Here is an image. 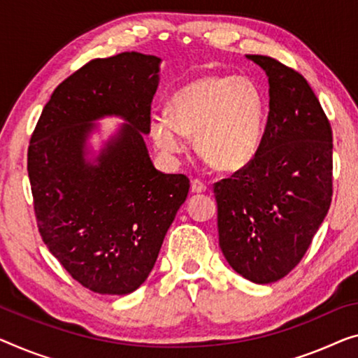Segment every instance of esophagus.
I'll return each mask as SVG.
<instances>
[{"label":"esophagus","mask_w":358,"mask_h":358,"mask_svg":"<svg viewBox=\"0 0 358 358\" xmlns=\"http://www.w3.org/2000/svg\"><path fill=\"white\" fill-rule=\"evenodd\" d=\"M191 191H193V193H206L207 185L201 180H193L191 181Z\"/></svg>","instance_id":"esophagus-1"}]
</instances>
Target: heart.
<instances>
[{"mask_svg":"<svg viewBox=\"0 0 358 358\" xmlns=\"http://www.w3.org/2000/svg\"><path fill=\"white\" fill-rule=\"evenodd\" d=\"M266 120L265 94L246 76L212 73L180 88L167 103V117H152L151 136L162 151H183V137L196 138V151L222 172L252 162Z\"/></svg>","mask_w":358,"mask_h":358,"instance_id":"b5f03b06","label":"heart"}]
</instances>
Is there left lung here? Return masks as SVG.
Listing matches in <instances>:
<instances>
[{
    "mask_svg": "<svg viewBox=\"0 0 358 358\" xmlns=\"http://www.w3.org/2000/svg\"><path fill=\"white\" fill-rule=\"evenodd\" d=\"M270 110L252 162L213 185L218 244L244 278L268 285L294 270L333 197V130L310 85L270 56Z\"/></svg>",
    "mask_w": 358,
    "mask_h": 358,
    "instance_id": "left-lung-1",
    "label": "left lung"
}]
</instances>
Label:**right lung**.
Masks as SVG:
<instances>
[{
  "instance_id": "1",
  "label": "right lung",
  "mask_w": 358,
  "mask_h": 358,
  "mask_svg": "<svg viewBox=\"0 0 358 358\" xmlns=\"http://www.w3.org/2000/svg\"><path fill=\"white\" fill-rule=\"evenodd\" d=\"M159 62L131 51L85 64L57 85L27 151L43 243L98 294H130L145 282L189 191L186 175L154 169L143 140ZM110 113L129 125L92 166L83 157L89 122Z\"/></svg>"
}]
</instances>
